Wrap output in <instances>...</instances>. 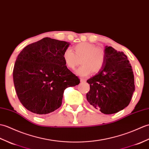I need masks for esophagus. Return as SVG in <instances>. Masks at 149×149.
Instances as JSON below:
<instances>
[{
	"mask_svg": "<svg viewBox=\"0 0 149 149\" xmlns=\"http://www.w3.org/2000/svg\"><path fill=\"white\" fill-rule=\"evenodd\" d=\"M80 81H81V82H85V81H86V80L85 78H81Z\"/></svg>",
	"mask_w": 149,
	"mask_h": 149,
	"instance_id": "esophagus-1",
	"label": "esophagus"
}]
</instances>
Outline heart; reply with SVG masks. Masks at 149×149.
<instances>
[{"instance_id":"1","label":"heart","mask_w":149,"mask_h":149,"mask_svg":"<svg viewBox=\"0 0 149 149\" xmlns=\"http://www.w3.org/2000/svg\"><path fill=\"white\" fill-rule=\"evenodd\" d=\"M74 53L71 49H65L63 53V59L66 67L74 69L80 64L81 65L76 72L80 77H87L91 71L94 73L101 70L105 61L103 49L89 42H81L74 47Z\"/></svg>"}]
</instances>
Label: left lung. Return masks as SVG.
Wrapping results in <instances>:
<instances>
[{
    "instance_id": "obj_1",
    "label": "left lung",
    "mask_w": 149,
    "mask_h": 149,
    "mask_svg": "<svg viewBox=\"0 0 149 149\" xmlns=\"http://www.w3.org/2000/svg\"><path fill=\"white\" fill-rule=\"evenodd\" d=\"M105 61L101 70L87 80L88 102L104 114H113L127 107L135 90L134 74L124 52L105 47Z\"/></svg>"
}]
</instances>
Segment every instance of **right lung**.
<instances>
[{
  "label": "right lung",
  "mask_w": 149,
  "mask_h": 149,
  "mask_svg": "<svg viewBox=\"0 0 149 149\" xmlns=\"http://www.w3.org/2000/svg\"><path fill=\"white\" fill-rule=\"evenodd\" d=\"M69 45L45 38L27 45L18 55L13 81L19 101L30 111L38 115L54 111L62 104L65 89L80 84L62 57Z\"/></svg>",
  "instance_id": "obj_1"
}]
</instances>
